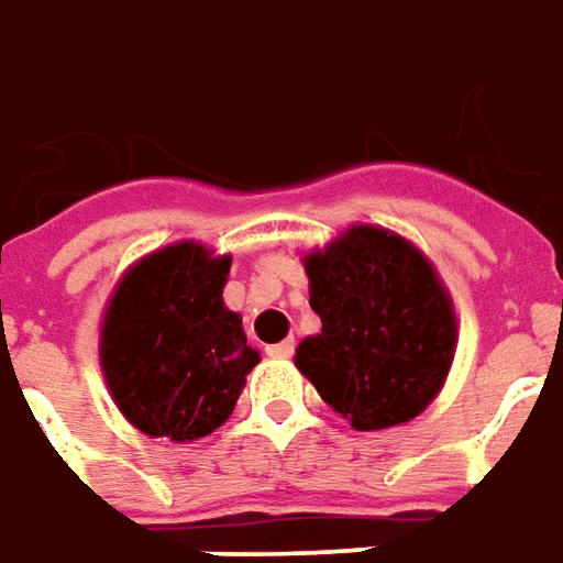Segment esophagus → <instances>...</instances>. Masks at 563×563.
I'll list each match as a JSON object with an SVG mask.
<instances>
[{"label":"esophagus","mask_w":563,"mask_h":563,"mask_svg":"<svg viewBox=\"0 0 563 563\" xmlns=\"http://www.w3.org/2000/svg\"><path fill=\"white\" fill-rule=\"evenodd\" d=\"M266 354H269V357H290V354H294V339L275 342V345H269V349H266Z\"/></svg>","instance_id":"34e87169"}]
</instances>
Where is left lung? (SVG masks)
<instances>
[{
  "label": "left lung",
  "instance_id": "8db88e82",
  "mask_svg": "<svg viewBox=\"0 0 563 563\" xmlns=\"http://www.w3.org/2000/svg\"><path fill=\"white\" fill-rule=\"evenodd\" d=\"M321 333L297 349V369L354 430L421 416L445 385L457 345L449 290L433 263L390 230L354 224L302 257Z\"/></svg>",
  "mask_w": 563,
  "mask_h": 563
}]
</instances>
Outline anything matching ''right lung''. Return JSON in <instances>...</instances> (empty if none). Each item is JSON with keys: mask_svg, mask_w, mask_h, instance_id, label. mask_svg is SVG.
<instances>
[{"mask_svg": "<svg viewBox=\"0 0 563 563\" xmlns=\"http://www.w3.org/2000/svg\"><path fill=\"white\" fill-rule=\"evenodd\" d=\"M230 254L175 242L133 263L111 294L99 364L123 418L147 437L190 442L233 416L261 364L224 306Z\"/></svg>", "mask_w": 563, "mask_h": 563, "instance_id": "obj_1", "label": "right lung"}]
</instances>
